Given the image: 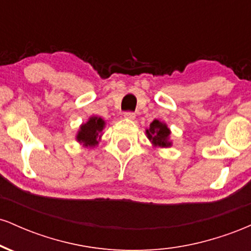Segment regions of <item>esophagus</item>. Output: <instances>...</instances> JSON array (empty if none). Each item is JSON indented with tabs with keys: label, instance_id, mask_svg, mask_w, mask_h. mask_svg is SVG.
I'll use <instances>...</instances> for the list:
<instances>
[{
	"label": "esophagus",
	"instance_id": "34e87169",
	"mask_svg": "<svg viewBox=\"0 0 251 251\" xmlns=\"http://www.w3.org/2000/svg\"><path fill=\"white\" fill-rule=\"evenodd\" d=\"M124 117L126 118V119H129V120H133L135 118V114L133 113V112H125V114H124Z\"/></svg>",
	"mask_w": 251,
	"mask_h": 251
}]
</instances>
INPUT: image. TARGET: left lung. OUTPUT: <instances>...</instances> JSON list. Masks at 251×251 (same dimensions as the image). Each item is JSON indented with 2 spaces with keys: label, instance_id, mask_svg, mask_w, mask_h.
Wrapping results in <instances>:
<instances>
[{
  "label": "left lung",
  "instance_id": "obj_1",
  "mask_svg": "<svg viewBox=\"0 0 251 251\" xmlns=\"http://www.w3.org/2000/svg\"><path fill=\"white\" fill-rule=\"evenodd\" d=\"M148 138L154 145L162 146V148H168L171 143L168 142L170 129L165 124L160 123L159 120H153L150 125V128L146 129Z\"/></svg>",
  "mask_w": 251,
  "mask_h": 251
}]
</instances>
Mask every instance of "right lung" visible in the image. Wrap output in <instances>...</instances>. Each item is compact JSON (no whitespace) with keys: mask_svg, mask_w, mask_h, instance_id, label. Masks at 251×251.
Instances as JSON below:
<instances>
[{"mask_svg":"<svg viewBox=\"0 0 251 251\" xmlns=\"http://www.w3.org/2000/svg\"><path fill=\"white\" fill-rule=\"evenodd\" d=\"M105 122L101 118L92 117L87 123L83 124L80 127L76 139L80 143L85 144V146H96L98 144L99 133L102 131Z\"/></svg>","mask_w":251,"mask_h":251,"instance_id":"obj_1","label":"right lung"}]
</instances>
